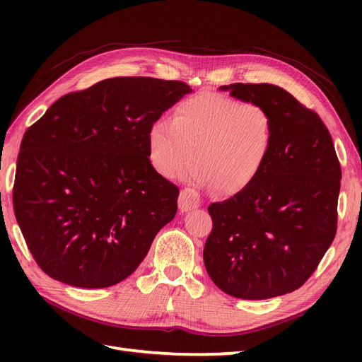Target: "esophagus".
<instances>
[{
    "label": "esophagus",
    "mask_w": 362,
    "mask_h": 362,
    "mask_svg": "<svg viewBox=\"0 0 362 362\" xmlns=\"http://www.w3.org/2000/svg\"><path fill=\"white\" fill-rule=\"evenodd\" d=\"M199 205H201V198H199L198 192L193 189L181 190L180 198H178V206L181 211L194 210V208H198Z\"/></svg>",
    "instance_id": "esophagus-1"
}]
</instances>
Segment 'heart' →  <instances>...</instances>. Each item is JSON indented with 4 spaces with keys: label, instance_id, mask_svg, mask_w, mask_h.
I'll list each match as a JSON object with an SVG mask.
<instances>
[{
    "label": "heart",
    "instance_id": "heart-1",
    "mask_svg": "<svg viewBox=\"0 0 362 362\" xmlns=\"http://www.w3.org/2000/svg\"><path fill=\"white\" fill-rule=\"evenodd\" d=\"M275 122L264 105L216 92L182 100L172 120L148 128V157L160 175L175 177L192 158L184 177L223 194L250 187L270 157Z\"/></svg>",
    "mask_w": 362,
    "mask_h": 362
}]
</instances>
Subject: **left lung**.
<instances>
[{
  "label": "left lung",
  "instance_id": "obj_1",
  "mask_svg": "<svg viewBox=\"0 0 362 362\" xmlns=\"http://www.w3.org/2000/svg\"><path fill=\"white\" fill-rule=\"evenodd\" d=\"M221 90L264 105L275 137L254 184L208 206L205 269L229 296L270 299L302 287L334 242L341 168L320 116L282 87L235 83Z\"/></svg>",
  "mask_w": 362,
  "mask_h": 362
}]
</instances>
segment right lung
I'll list each match as a JSON object with an SVG mask.
<instances>
[{
  "label": "right lung",
  "mask_w": 362,
  "mask_h": 362,
  "mask_svg": "<svg viewBox=\"0 0 362 362\" xmlns=\"http://www.w3.org/2000/svg\"><path fill=\"white\" fill-rule=\"evenodd\" d=\"M190 92L182 81L108 78L62 96L25 131L13 210L48 276L105 288L144 261L180 194L152 168L148 128Z\"/></svg>",
  "instance_id": "1"
}]
</instances>
